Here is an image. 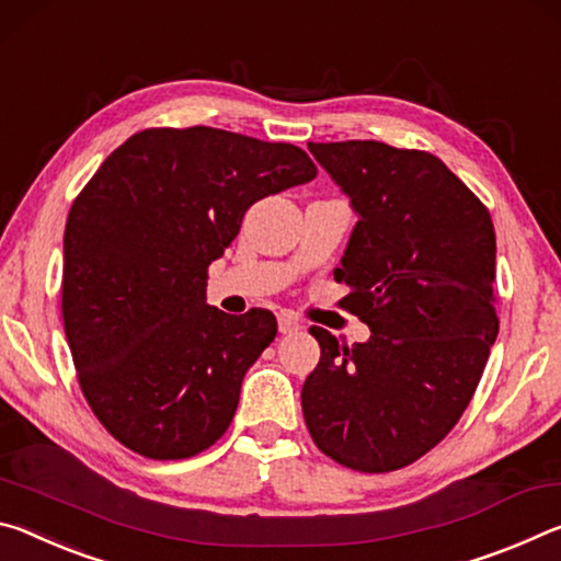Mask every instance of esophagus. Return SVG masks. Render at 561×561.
<instances>
[{"instance_id":"obj_1","label":"esophagus","mask_w":561,"mask_h":561,"mask_svg":"<svg viewBox=\"0 0 561 561\" xmlns=\"http://www.w3.org/2000/svg\"><path fill=\"white\" fill-rule=\"evenodd\" d=\"M300 328H302V320L296 313H290V310H283V313L278 316V330L283 335L298 333Z\"/></svg>"}]
</instances>
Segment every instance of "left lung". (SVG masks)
I'll return each mask as SVG.
<instances>
[{
    "label": "left lung",
    "mask_w": 561,
    "mask_h": 561,
    "mask_svg": "<svg viewBox=\"0 0 561 561\" xmlns=\"http://www.w3.org/2000/svg\"><path fill=\"white\" fill-rule=\"evenodd\" d=\"M357 210L341 300L370 328L347 347L313 325L308 433L355 472H392L443 443L470 405L500 333L488 206L437 156L382 141L308 144Z\"/></svg>",
    "instance_id": "8db88e82"
}]
</instances>
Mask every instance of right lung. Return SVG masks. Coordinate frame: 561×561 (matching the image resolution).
Wrapping results in <instances>:
<instances>
[{
  "label": "right lung",
  "mask_w": 561,
  "mask_h": 561,
  "mask_svg": "<svg viewBox=\"0 0 561 561\" xmlns=\"http://www.w3.org/2000/svg\"><path fill=\"white\" fill-rule=\"evenodd\" d=\"M318 176L310 156L210 126L144 128L73 198L61 318L79 388L124 447L186 460L226 433L271 310L206 302L208 265L255 201Z\"/></svg>",
  "instance_id": "add662e5"
}]
</instances>
